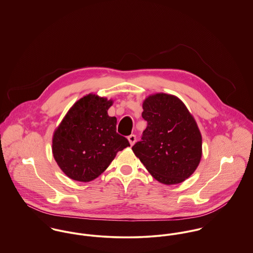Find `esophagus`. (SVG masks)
Returning <instances> with one entry per match:
<instances>
[{
  "label": "esophagus",
  "instance_id": "1",
  "mask_svg": "<svg viewBox=\"0 0 253 253\" xmlns=\"http://www.w3.org/2000/svg\"><path fill=\"white\" fill-rule=\"evenodd\" d=\"M136 140H137V138H136L135 135H130V136L128 137V140H129V142H130L131 145H133V144L136 142Z\"/></svg>",
  "mask_w": 253,
  "mask_h": 253
}]
</instances>
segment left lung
I'll use <instances>...</instances> for the list:
<instances>
[{"label":"left lung","mask_w":253,"mask_h":253,"mask_svg":"<svg viewBox=\"0 0 253 253\" xmlns=\"http://www.w3.org/2000/svg\"><path fill=\"white\" fill-rule=\"evenodd\" d=\"M142 109L147 126L132 147L135 155L159 182L184 181L202 157V136L194 117L177 97L165 93L147 97Z\"/></svg>","instance_id":"1"}]
</instances>
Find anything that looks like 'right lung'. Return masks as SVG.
<instances>
[{
  "instance_id": "1",
  "label": "right lung",
  "mask_w": 253,
  "mask_h": 253,
  "mask_svg": "<svg viewBox=\"0 0 253 253\" xmlns=\"http://www.w3.org/2000/svg\"><path fill=\"white\" fill-rule=\"evenodd\" d=\"M112 100L95 94L80 99L67 113L52 139V153L70 178L88 182L110 166L116 153L130 146L116 133V117L109 116Z\"/></svg>"
}]
</instances>
